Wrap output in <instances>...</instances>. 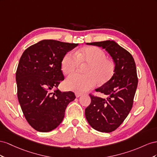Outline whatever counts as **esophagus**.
Returning <instances> with one entry per match:
<instances>
[{
    "mask_svg": "<svg viewBox=\"0 0 157 157\" xmlns=\"http://www.w3.org/2000/svg\"><path fill=\"white\" fill-rule=\"evenodd\" d=\"M75 94L76 97H79L82 95V93H75Z\"/></svg>",
    "mask_w": 157,
    "mask_h": 157,
    "instance_id": "34e87169",
    "label": "esophagus"
}]
</instances>
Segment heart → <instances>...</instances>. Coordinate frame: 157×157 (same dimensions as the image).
<instances>
[{
    "label": "heart",
    "mask_w": 157,
    "mask_h": 157,
    "mask_svg": "<svg viewBox=\"0 0 157 157\" xmlns=\"http://www.w3.org/2000/svg\"><path fill=\"white\" fill-rule=\"evenodd\" d=\"M80 63L88 64L84 70L86 74H73L66 82L67 87L78 93L90 90L97 82L105 84L115 73L114 62L106 58L103 50L96 47L82 48L75 54L67 52L62 59L61 70L64 74L70 75L77 70Z\"/></svg>",
    "instance_id": "heart-1"
}]
</instances>
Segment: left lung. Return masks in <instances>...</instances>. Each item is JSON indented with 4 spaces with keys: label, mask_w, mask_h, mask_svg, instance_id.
<instances>
[{
    "label": "left lung",
    "mask_w": 157,
    "mask_h": 157,
    "mask_svg": "<svg viewBox=\"0 0 157 157\" xmlns=\"http://www.w3.org/2000/svg\"><path fill=\"white\" fill-rule=\"evenodd\" d=\"M105 48L116 64L114 75L96 92L108 97L102 98L90 93L91 102L85 110L90 126L101 132L110 133L117 129L130 112L138 78L132 55L113 41L87 43Z\"/></svg>",
    "instance_id": "1"
}]
</instances>
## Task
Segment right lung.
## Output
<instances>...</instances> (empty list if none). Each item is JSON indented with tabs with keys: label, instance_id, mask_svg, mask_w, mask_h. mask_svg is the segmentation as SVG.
<instances>
[{
	"label": "right lung",
	"instance_id": "obj_1",
	"mask_svg": "<svg viewBox=\"0 0 157 157\" xmlns=\"http://www.w3.org/2000/svg\"><path fill=\"white\" fill-rule=\"evenodd\" d=\"M77 43L43 40L25 49L17 66V98L26 120L35 130L48 132L59 126L74 92L55 90L64 79L61 61Z\"/></svg>",
	"mask_w": 157,
	"mask_h": 157
}]
</instances>
